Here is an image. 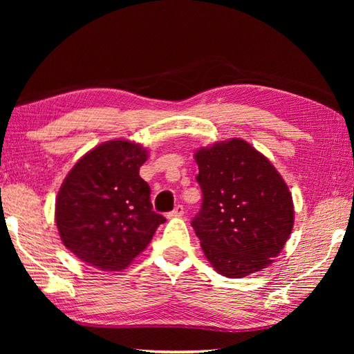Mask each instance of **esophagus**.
Instances as JSON below:
<instances>
[{"label": "esophagus", "instance_id": "34e87169", "mask_svg": "<svg viewBox=\"0 0 354 354\" xmlns=\"http://www.w3.org/2000/svg\"><path fill=\"white\" fill-rule=\"evenodd\" d=\"M183 214H184V207L183 205H176L175 209H173V212H170L167 214V217H181Z\"/></svg>", "mask_w": 354, "mask_h": 354}]
</instances>
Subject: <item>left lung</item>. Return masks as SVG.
Segmentation results:
<instances>
[{
  "instance_id": "obj_1",
  "label": "left lung",
  "mask_w": 354,
  "mask_h": 354,
  "mask_svg": "<svg viewBox=\"0 0 354 354\" xmlns=\"http://www.w3.org/2000/svg\"><path fill=\"white\" fill-rule=\"evenodd\" d=\"M202 207L192 227L212 266L228 278L268 268L293 228L289 187L265 155L231 138L194 153Z\"/></svg>"
}]
</instances>
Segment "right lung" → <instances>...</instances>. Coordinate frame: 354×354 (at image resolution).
Here are the masks:
<instances>
[{"label": "right lung", "mask_w": 354, "mask_h": 354, "mask_svg": "<svg viewBox=\"0 0 354 354\" xmlns=\"http://www.w3.org/2000/svg\"><path fill=\"white\" fill-rule=\"evenodd\" d=\"M147 150L127 140L102 142L74 164L56 198L55 219L62 243L102 270H122L165 222L140 176Z\"/></svg>", "instance_id": "1"}]
</instances>
